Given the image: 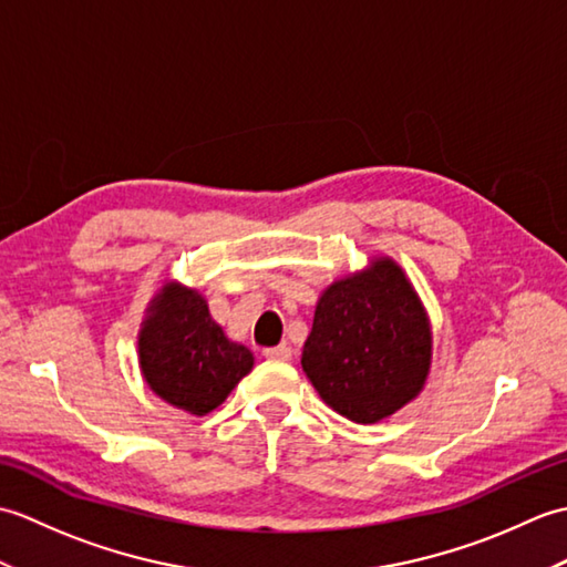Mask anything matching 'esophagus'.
Segmentation results:
<instances>
[{
    "label": "esophagus",
    "instance_id": "1",
    "mask_svg": "<svg viewBox=\"0 0 567 567\" xmlns=\"http://www.w3.org/2000/svg\"><path fill=\"white\" fill-rule=\"evenodd\" d=\"M262 355L270 358V360H292V348L285 346V343L277 346V348H265Z\"/></svg>",
    "mask_w": 567,
    "mask_h": 567
}]
</instances>
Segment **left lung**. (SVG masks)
<instances>
[{
  "instance_id": "left-lung-1",
  "label": "left lung",
  "mask_w": 567,
  "mask_h": 567,
  "mask_svg": "<svg viewBox=\"0 0 567 567\" xmlns=\"http://www.w3.org/2000/svg\"><path fill=\"white\" fill-rule=\"evenodd\" d=\"M431 343L416 290L400 265L382 256L321 292L302 368L333 412L378 424L424 390Z\"/></svg>"
}]
</instances>
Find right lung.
<instances>
[{
  "label": "right lung",
  "instance_id": "right-lung-1",
  "mask_svg": "<svg viewBox=\"0 0 567 567\" xmlns=\"http://www.w3.org/2000/svg\"><path fill=\"white\" fill-rule=\"evenodd\" d=\"M138 365L161 400L204 416L248 375L252 353L226 339L197 290L167 282L141 323Z\"/></svg>",
  "mask_w": 567,
  "mask_h": 567
}]
</instances>
